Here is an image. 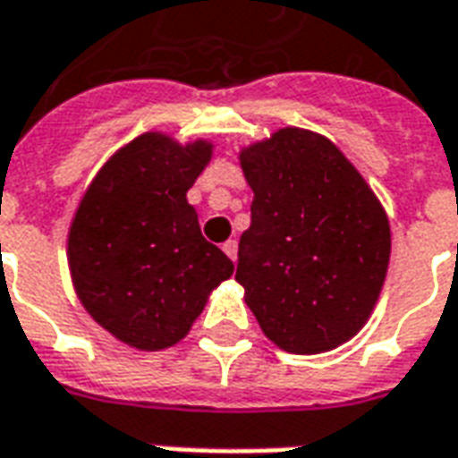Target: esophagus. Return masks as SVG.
Wrapping results in <instances>:
<instances>
[{
  "label": "esophagus",
  "mask_w": 458,
  "mask_h": 458,
  "mask_svg": "<svg viewBox=\"0 0 458 458\" xmlns=\"http://www.w3.org/2000/svg\"><path fill=\"white\" fill-rule=\"evenodd\" d=\"M223 252L235 262V259H238V242H235V240H228V242L223 245Z\"/></svg>",
  "instance_id": "esophagus-1"
}]
</instances>
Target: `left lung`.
Here are the masks:
<instances>
[{
	"mask_svg": "<svg viewBox=\"0 0 458 458\" xmlns=\"http://www.w3.org/2000/svg\"><path fill=\"white\" fill-rule=\"evenodd\" d=\"M238 159L255 193L235 272L245 304L282 351H334L365 327L383 292V203L318 131L282 127L242 147Z\"/></svg>",
	"mask_w": 458,
	"mask_h": 458,
	"instance_id": "1",
	"label": "left lung"
}]
</instances>
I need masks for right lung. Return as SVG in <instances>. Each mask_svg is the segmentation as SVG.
Masks as SVG:
<instances>
[{
	"label": "right lung",
	"mask_w": 458,
	"mask_h": 458,
	"mask_svg": "<svg viewBox=\"0 0 458 458\" xmlns=\"http://www.w3.org/2000/svg\"><path fill=\"white\" fill-rule=\"evenodd\" d=\"M213 144L144 131L105 161L68 228V269L85 311L137 351L176 345L233 275L200 235L186 193Z\"/></svg>",
	"instance_id": "right-lung-1"
}]
</instances>
